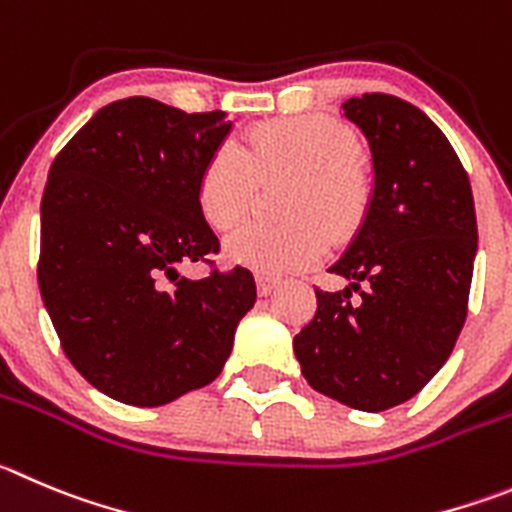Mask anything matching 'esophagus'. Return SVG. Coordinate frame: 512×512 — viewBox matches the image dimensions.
I'll return each instance as SVG.
<instances>
[{
    "instance_id": "1",
    "label": "esophagus",
    "mask_w": 512,
    "mask_h": 512,
    "mask_svg": "<svg viewBox=\"0 0 512 512\" xmlns=\"http://www.w3.org/2000/svg\"><path fill=\"white\" fill-rule=\"evenodd\" d=\"M255 283H257V293H260V295H270L272 288L278 285V280L267 278V275H257Z\"/></svg>"
}]
</instances>
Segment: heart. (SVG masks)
I'll list each match as a JSON object with an SVG mask.
<instances>
[{
	"instance_id": "b5f03b06",
	"label": "heart",
	"mask_w": 512,
	"mask_h": 512,
	"mask_svg": "<svg viewBox=\"0 0 512 512\" xmlns=\"http://www.w3.org/2000/svg\"><path fill=\"white\" fill-rule=\"evenodd\" d=\"M353 133L321 116L267 121L237 146L209 156L197 179V204L217 232L232 227L255 191V181L293 176L280 214L288 224H242L224 242L229 262L262 275H293L318 265L333 242L348 240L366 217L371 189L356 161Z\"/></svg>"
}]
</instances>
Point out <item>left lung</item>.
<instances>
[{
  "label": "left lung",
  "instance_id": "8db88e82",
  "mask_svg": "<svg viewBox=\"0 0 512 512\" xmlns=\"http://www.w3.org/2000/svg\"><path fill=\"white\" fill-rule=\"evenodd\" d=\"M343 116L369 141L374 194L346 255L328 270L351 285L315 288L318 310L293 351L315 391L384 412L427 386L465 326L475 202L455 148L417 105L364 93L343 103Z\"/></svg>",
  "mask_w": 512,
  "mask_h": 512
}]
</instances>
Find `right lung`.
<instances>
[{
    "mask_svg": "<svg viewBox=\"0 0 512 512\" xmlns=\"http://www.w3.org/2000/svg\"><path fill=\"white\" fill-rule=\"evenodd\" d=\"M229 128L222 111L184 113L136 95L100 108L50 166L42 300L70 364L123 404L161 407L212 384L255 305L245 267L202 280L176 270L219 252L197 179Z\"/></svg>",
    "mask_w": 512,
    "mask_h": 512,
    "instance_id": "obj_1",
    "label": "right lung"
}]
</instances>
